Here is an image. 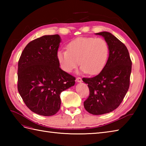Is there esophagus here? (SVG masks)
<instances>
[{
  "label": "esophagus",
  "mask_w": 146,
  "mask_h": 146,
  "mask_svg": "<svg viewBox=\"0 0 146 146\" xmlns=\"http://www.w3.org/2000/svg\"><path fill=\"white\" fill-rule=\"evenodd\" d=\"M76 81L77 82H82V78H80V77H77V78H76Z\"/></svg>",
  "instance_id": "1"
}]
</instances>
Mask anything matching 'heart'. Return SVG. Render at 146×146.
<instances>
[{"instance_id":"b5f03b06","label":"heart","mask_w":146,"mask_h":146,"mask_svg":"<svg viewBox=\"0 0 146 146\" xmlns=\"http://www.w3.org/2000/svg\"><path fill=\"white\" fill-rule=\"evenodd\" d=\"M108 53L109 47L105 39L79 38L69 42L68 49H59L56 56L61 68L66 72H71L80 63L81 72L97 75L106 64Z\"/></svg>"}]
</instances>
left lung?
I'll return each instance as SVG.
<instances>
[{"label":"left lung","instance_id":"left-lung-1","mask_svg":"<svg viewBox=\"0 0 146 146\" xmlns=\"http://www.w3.org/2000/svg\"><path fill=\"white\" fill-rule=\"evenodd\" d=\"M95 35L103 36L109 47V56L101 72L92 78H83L90 90L83 105L93 115L111 112L119 106L130 85L132 61L125 44L108 32Z\"/></svg>","mask_w":146,"mask_h":146}]
</instances>
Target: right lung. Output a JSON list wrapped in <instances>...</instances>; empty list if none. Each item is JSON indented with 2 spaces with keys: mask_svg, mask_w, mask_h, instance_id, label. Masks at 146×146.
Segmentation results:
<instances>
[{
  "mask_svg": "<svg viewBox=\"0 0 146 146\" xmlns=\"http://www.w3.org/2000/svg\"><path fill=\"white\" fill-rule=\"evenodd\" d=\"M58 35L31 41L18 62L17 89L26 106L40 115L51 116L60 108L61 93L75 85V78L62 70L57 59Z\"/></svg>",
  "mask_w": 146,
  "mask_h": 146,
  "instance_id": "1",
  "label": "right lung"
}]
</instances>
